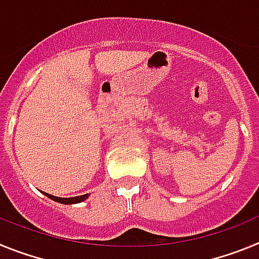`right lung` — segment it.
Masks as SVG:
<instances>
[{"label": "right lung", "mask_w": 259, "mask_h": 259, "mask_svg": "<svg viewBox=\"0 0 259 259\" xmlns=\"http://www.w3.org/2000/svg\"><path fill=\"white\" fill-rule=\"evenodd\" d=\"M47 194V197L52 198V200L57 201V202H61V203H65V205H68V203H77V202H81V201L87 200L88 197V194H83V196H77V197H70V198H61V197H56V196H52V194Z\"/></svg>", "instance_id": "add662e5"}]
</instances>
